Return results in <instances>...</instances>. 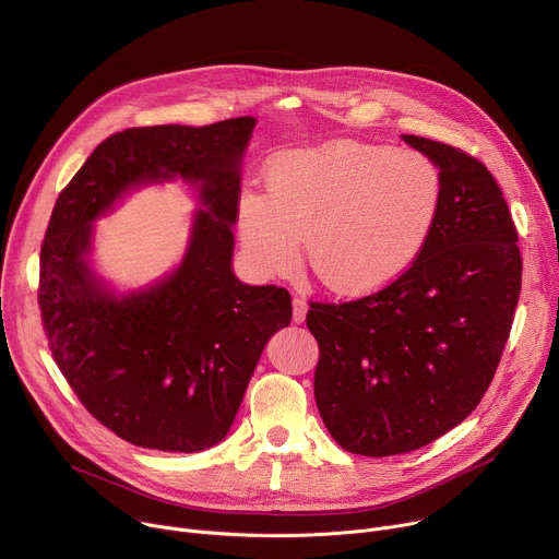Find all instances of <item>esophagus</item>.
Masks as SVG:
<instances>
[{
    "instance_id": "34e87169",
    "label": "esophagus",
    "mask_w": 559,
    "mask_h": 559,
    "mask_svg": "<svg viewBox=\"0 0 559 559\" xmlns=\"http://www.w3.org/2000/svg\"><path fill=\"white\" fill-rule=\"evenodd\" d=\"M292 308H294L292 321H294V323H304V321H306V314H308V304H306L304 299H299V296H294V299H292Z\"/></svg>"
}]
</instances>
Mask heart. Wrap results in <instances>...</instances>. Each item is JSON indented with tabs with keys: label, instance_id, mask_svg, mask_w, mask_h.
I'll return each instance as SVG.
<instances>
[{
	"label": "heart",
	"instance_id": "heart-1",
	"mask_svg": "<svg viewBox=\"0 0 559 559\" xmlns=\"http://www.w3.org/2000/svg\"><path fill=\"white\" fill-rule=\"evenodd\" d=\"M440 204L442 175L429 157L337 139L274 157L267 193L240 195L238 236L265 274L292 267L306 238L328 289L368 296L414 267Z\"/></svg>",
	"mask_w": 559,
	"mask_h": 559
}]
</instances>
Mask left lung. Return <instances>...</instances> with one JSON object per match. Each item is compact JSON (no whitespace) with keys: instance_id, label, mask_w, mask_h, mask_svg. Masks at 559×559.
Wrapping results in <instances>:
<instances>
[{"instance_id":"8db88e82","label":"left lung","mask_w":559,"mask_h":559,"mask_svg":"<svg viewBox=\"0 0 559 559\" xmlns=\"http://www.w3.org/2000/svg\"><path fill=\"white\" fill-rule=\"evenodd\" d=\"M442 175L433 234L404 276L350 304H310L314 397L350 454L395 456L461 425L488 391L522 289L499 183L448 143L402 134Z\"/></svg>"}]
</instances>
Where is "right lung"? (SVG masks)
<instances>
[{
  "label": "right lung",
  "instance_id": "right-lung-1",
  "mask_svg": "<svg viewBox=\"0 0 559 559\" xmlns=\"http://www.w3.org/2000/svg\"><path fill=\"white\" fill-rule=\"evenodd\" d=\"M253 128L240 117L111 134L53 206L37 294L49 348L87 412L139 448L193 454L217 444L272 334L289 325L287 289L234 274ZM177 178L199 198L182 260L153 284L117 290L93 267V222L130 192Z\"/></svg>",
  "mask_w": 559,
  "mask_h": 559
}]
</instances>
